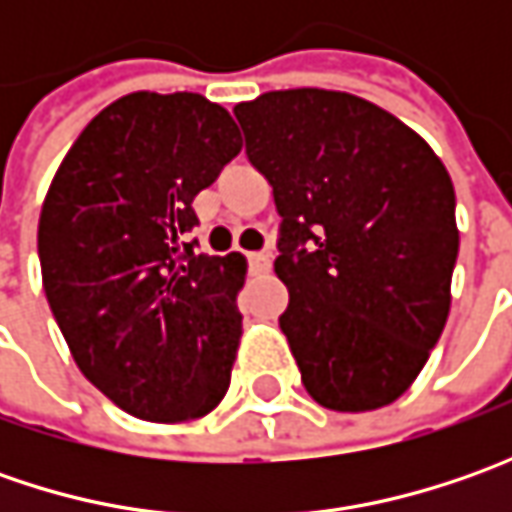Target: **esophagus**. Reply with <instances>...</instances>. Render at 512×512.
Instances as JSON below:
<instances>
[{
    "mask_svg": "<svg viewBox=\"0 0 512 512\" xmlns=\"http://www.w3.org/2000/svg\"><path fill=\"white\" fill-rule=\"evenodd\" d=\"M247 270L250 276H262L270 270V256L267 253H247Z\"/></svg>",
    "mask_w": 512,
    "mask_h": 512,
    "instance_id": "obj_1",
    "label": "esophagus"
}]
</instances>
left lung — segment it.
Segmentation results:
<instances>
[{
    "label": "left lung",
    "instance_id": "left-lung-1",
    "mask_svg": "<svg viewBox=\"0 0 512 512\" xmlns=\"http://www.w3.org/2000/svg\"><path fill=\"white\" fill-rule=\"evenodd\" d=\"M233 113L282 216L279 327L305 390L339 413L396 402L450 313V173L416 130L353 93L270 90Z\"/></svg>",
    "mask_w": 512,
    "mask_h": 512
}]
</instances>
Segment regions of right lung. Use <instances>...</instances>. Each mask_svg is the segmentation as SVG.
Here are the masks:
<instances>
[{"label":"right lung","mask_w":512,"mask_h":512,"mask_svg":"<svg viewBox=\"0 0 512 512\" xmlns=\"http://www.w3.org/2000/svg\"><path fill=\"white\" fill-rule=\"evenodd\" d=\"M242 150L199 93H128L90 119L39 216L42 285L76 367L130 416L202 419L242 339V253H193V199Z\"/></svg>","instance_id":"add662e5"}]
</instances>
